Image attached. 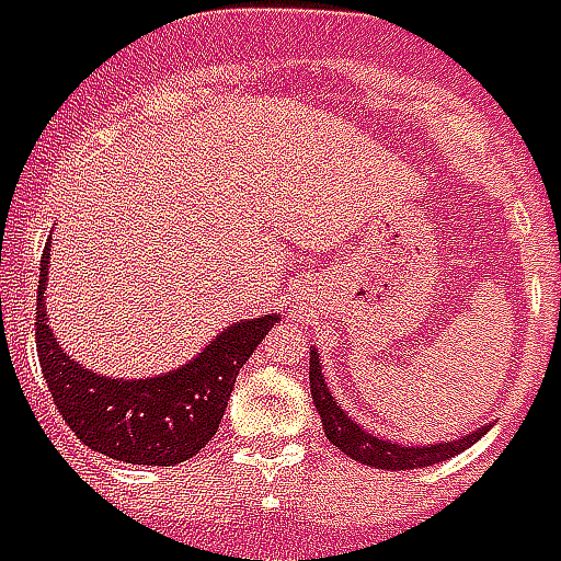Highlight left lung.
Instances as JSON below:
<instances>
[{"instance_id": "obj_1", "label": "left lung", "mask_w": 561, "mask_h": 561, "mask_svg": "<svg viewBox=\"0 0 561 561\" xmlns=\"http://www.w3.org/2000/svg\"><path fill=\"white\" fill-rule=\"evenodd\" d=\"M311 399L320 411V420H323L325 438L335 444L337 450L347 453L351 459L363 465H375V468H387V471H404V468H426V465L444 462L456 453L468 450L474 440H480V432H471L459 440H450V444H432V447H401V444H389V440L375 438L371 432H365L359 423H353L351 416L344 414V408L332 399V392L325 387L323 380V365H320V356L311 353Z\"/></svg>"}]
</instances>
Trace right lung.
<instances>
[{
	"mask_svg": "<svg viewBox=\"0 0 561 561\" xmlns=\"http://www.w3.org/2000/svg\"><path fill=\"white\" fill-rule=\"evenodd\" d=\"M42 253L35 299V347L42 375L66 426L90 450L133 465H178L208 444L236 387L241 365L260 347L277 317L244 320L214 337L205 353L184 368L150 380H111L71 363L47 329L45 268Z\"/></svg>",
	"mask_w": 561,
	"mask_h": 561,
	"instance_id": "1",
	"label": "right lung"
}]
</instances>
